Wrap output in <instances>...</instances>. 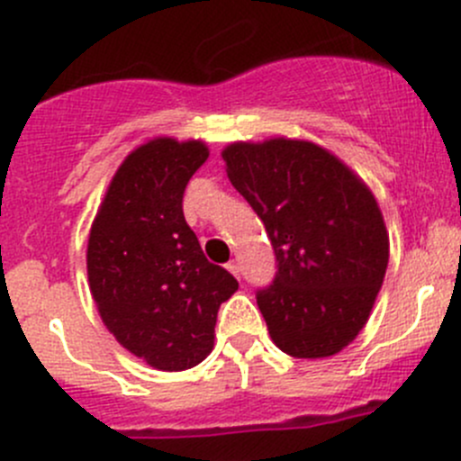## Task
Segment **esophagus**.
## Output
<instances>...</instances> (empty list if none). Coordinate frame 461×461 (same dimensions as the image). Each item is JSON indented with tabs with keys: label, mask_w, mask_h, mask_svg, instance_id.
<instances>
[{
	"label": "esophagus",
	"mask_w": 461,
	"mask_h": 461,
	"mask_svg": "<svg viewBox=\"0 0 461 461\" xmlns=\"http://www.w3.org/2000/svg\"><path fill=\"white\" fill-rule=\"evenodd\" d=\"M227 269H230V272L234 274L236 278L240 276V267H239V263H236V260H230V263H227Z\"/></svg>",
	"instance_id": "obj_1"
}]
</instances>
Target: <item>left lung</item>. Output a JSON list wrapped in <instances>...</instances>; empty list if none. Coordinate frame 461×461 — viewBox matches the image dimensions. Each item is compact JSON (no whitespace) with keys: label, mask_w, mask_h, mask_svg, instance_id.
Returning <instances> with one entry per match:
<instances>
[{"label":"left lung","mask_w":461,"mask_h":461,"mask_svg":"<svg viewBox=\"0 0 461 461\" xmlns=\"http://www.w3.org/2000/svg\"><path fill=\"white\" fill-rule=\"evenodd\" d=\"M221 156L278 260L276 278L257 296L269 337L294 359L337 355L368 323L388 267V230L375 194L310 140H239Z\"/></svg>","instance_id":"obj_1"}]
</instances>
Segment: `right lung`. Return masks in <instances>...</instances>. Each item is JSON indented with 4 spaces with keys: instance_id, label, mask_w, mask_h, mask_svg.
<instances>
[{
    "instance_id": "obj_1",
    "label": "right lung",
    "mask_w": 461,
    "mask_h": 461,
    "mask_svg": "<svg viewBox=\"0 0 461 461\" xmlns=\"http://www.w3.org/2000/svg\"><path fill=\"white\" fill-rule=\"evenodd\" d=\"M203 140L138 144L106 187L88 231L86 274L102 323L156 370L194 368L213 350V325L239 281L209 263L183 216Z\"/></svg>"
}]
</instances>
